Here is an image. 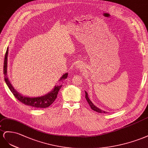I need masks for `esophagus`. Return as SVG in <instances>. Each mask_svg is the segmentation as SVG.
<instances>
[{
	"label": "esophagus",
	"mask_w": 148,
	"mask_h": 148,
	"mask_svg": "<svg viewBox=\"0 0 148 148\" xmlns=\"http://www.w3.org/2000/svg\"><path fill=\"white\" fill-rule=\"evenodd\" d=\"M77 67H80V68H83V67H82V65H81V64H77Z\"/></svg>",
	"instance_id": "esophagus-1"
}]
</instances>
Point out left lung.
I'll return each instance as SVG.
<instances>
[{
    "label": "left lung",
    "instance_id": "left-lung-1",
    "mask_svg": "<svg viewBox=\"0 0 148 148\" xmlns=\"http://www.w3.org/2000/svg\"><path fill=\"white\" fill-rule=\"evenodd\" d=\"M85 93H86V100H87V101L88 103L89 104L90 107H91V108L93 110H94V111H95V112H98V113H105V112H104V111L102 110H101V109H100V108H97V107H95V105L92 103V102L90 100V99H88L87 93L86 91H85Z\"/></svg>",
    "mask_w": 148,
    "mask_h": 148
}]
</instances>
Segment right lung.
I'll return each mask as SVG.
<instances>
[{
  "label": "right lung",
  "instance_id": "1",
  "mask_svg": "<svg viewBox=\"0 0 148 148\" xmlns=\"http://www.w3.org/2000/svg\"><path fill=\"white\" fill-rule=\"evenodd\" d=\"M8 48H7L6 53L5 54V58H4V64H3V74H4V79H5V81L7 84V86L9 88V89L12 92V94L15 96V97L19 100L20 102L23 103V104L28 105L34 108H44L48 107L51 105L57 97V95L58 94V92L60 90L61 86H56L54 87L53 91L48 93L44 96L39 97H28L23 96L18 94V92H16L13 86H12L9 80H8L7 75V56H8ZM67 73L64 74L60 79L61 80H64L67 77Z\"/></svg>",
  "mask_w": 148,
  "mask_h": 148
}]
</instances>
